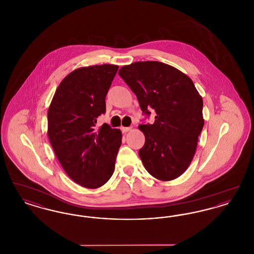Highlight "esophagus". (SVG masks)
I'll list each match as a JSON object with an SVG mask.
<instances>
[{"label": "esophagus", "mask_w": 254, "mask_h": 254, "mask_svg": "<svg viewBox=\"0 0 254 254\" xmlns=\"http://www.w3.org/2000/svg\"><path fill=\"white\" fill-rule=\"evenodd\" d=\"M122 131L124 133L128 132V131H130L131 130V127H121Z\"/></svg>", "instance_id": "esophagus-1"}]
</instances>
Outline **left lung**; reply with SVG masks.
Segmentation results:
<instances>
[{
    "instance_id": "8db88e82",
    "label": "left lung",
    "mask_w": 254,
    "mask_h": 254,
    "mask_svg": "<svg viewBox=\"0 0 254 254\" xmlns=\"http://www.w3.org/2000/svg\"><path fill=\"white\" fill-rule=\"evenodd\" d=\"M118 74L138 99L152 125H140L145 145L139 150L145 169L160 181H171L188 169L204 127L203 99L192 80L167 64L146 61L122 66Z\"/></svg>"
}]
</instances>
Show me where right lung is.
<instances>
[{"label": "right lung", "instance_id": "1", "mask_svg": "<svg viewBox=\"0 0 254 254\" xmlns=\"http://www.w3.org/2000/svg\"><path fill=\"white\" fill-rule=\"evenodd\" d=\"M119 66L79 67L57 87L48 110V136L61 166L72 181L98 189L112 176L122 144L120 129L97 118L106 111V96Z\"/></svg>", "mask_w": 254, "mask_h": 254}]
</instances>
